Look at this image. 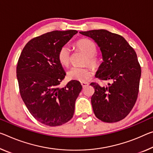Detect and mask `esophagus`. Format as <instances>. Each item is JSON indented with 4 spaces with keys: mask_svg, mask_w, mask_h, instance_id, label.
Segmentation results:
<instances>
[{
    "mask_svg": "<svg viewBox=\"0 0 153 153\" xmlns=\"http://www.w3.org/2000/svg\"><path fill=\"white\" fill-rule=\"evenodd\" d=\"M81 84H82V87H83V88H85L86 86H88L89 84L87 83V82H82Z\"/></svg>",
    "mask_w": 153,
    "mask_h": 153,
    "instance_id": "obj_1",
    "label": "esophagus"
}]
</instances>
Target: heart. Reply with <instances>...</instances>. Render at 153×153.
Returning a JSON list of instances; mask_svg holds the SVG:
<instances>
[{"label":"heart","mask_w":153,"mask_h":153,"mask_svg":"<svg viewBox=\"0 0 153 153\" xmlns=\"http://www.w3.org/2000/svg\"><path fill=\"white\" fill-rule=\"evenodd\" d=\"M77 49L86 56L84 64H88L91 67L96 68L99 65V60L95 55L97 47L93 42L88 39H83L77 41L76 43ZM58 59L62 66L67 67L71 59L70 50L67 46L60 48ZM93 76V71L89 67H73L67 73V76L70 79L80 82H86Z\"/></svg>","instance_id":"1"}]
</instances>
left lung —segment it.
<instances>
[{
  "mask_svg": "<svg viewBox=\"0 0 153 153\" xmlns=\"http://www.w3.org/2000/svg\"><path fill=\"white\" fill-rule=\"evenodd\" d=\"M93 39L100 48L103 62L95 77L110 82L107 86L91 83L94 114L105 123H115L129 114L136 102L141 67L135 50L124 37L100 29L79 32Z\"/></svg>",
  "mask_w": 153,
  "mask_h": 153,
  "instance_id": "obj_1",
  "label": "left lung"
}]
</instances>
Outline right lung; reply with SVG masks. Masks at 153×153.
Wrapping results in <instances>:
<instances>
[{"label": "right lung", "instance_id": "right-lung-1", "mask_svg": "<svg viewBox=\"0 0 153 153\" xmlns=\"http://www.w3.org/2000/svg\"><path fill=\"white\" fill-rule=\"evenodd\" d=\"M77 33L54 30L33 38L24 46L18 62L17 79L24 103L36 120L50 127L71 119L82 89L76 80L59 87L66 73L58 54Z\"/></svg>", "mask_w": 153, "mask_h": 153}]
</instances>
